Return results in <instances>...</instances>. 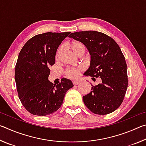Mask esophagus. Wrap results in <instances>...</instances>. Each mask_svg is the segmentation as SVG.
<instances>
[{
	"mask_svg": "<svg viewBox=\"0 0 146 146\" xmlns=\"http://www.w3.org/2000/svg\"><path fill=\"white\" fill-rule=\"evenodd\" d=\"M79 83H80V81H78V80H74V81H73V85H75V86L78 85Z\"/></svg>",
	"mask_w": 146,
	"mask_h": 146,
	"instance_id": "1",
	"label": "esophagus"
}]
</instances>
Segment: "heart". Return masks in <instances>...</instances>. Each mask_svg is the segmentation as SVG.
<instances>
[{"mask_svg":"<svg viewBox=\"0 0 146 146\" xmlns=\"http://www.w3.org/2000/svg\"><path fill=\"white\" fill-rule=\"evenodd\" d=\"M70 47L72 49L75 55H78L80 51H85V47L84 44L78 41H74L70 44ZM62 52V48L60 47L56 51V59L58 60L60 58ZM83 71V68L78 67L77 68H69L65 71V75L66 77L71 79L77 78L80 73Z\"/></svg>","mask_w":146,"mask_h":146,"instance_id":"obj_1","label":"heart"}]
</instances>
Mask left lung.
I'll use <instances>...</instances> for the list:
<instances>
[{
    "instance_id": "8db88e82",
    "label": "left lung",
    "mask_w": 146,
    "mask_h": 146,
    "mask_svg": "<svg viewBox=\"0 0 146 146\" xmlns=\"http://www.w3.org/2000/svg\"><path fill=\"white\" fill-rule=\"evenodd\" d=\"M83 43L90 51V67L84 73L102 82L92 86L83 101L91 112L107 115L122 103L128 86L127 64L119 46L110 36L96 31H78L69 35Z\"/></svg>"
}]
</instances>
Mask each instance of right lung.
I'll list each match as a JSON object with an SVG mask.
<instances>
[{"mask_svg":"<svg viewBox=\"0 0 146 146\" xmlns=\"http://www.w3.org/2000/svg\"><path fill=\"white\" fill-rule=\"evenodd\" d=\"M70 32L38 34L26 42L20 51L15 79L19 98L31 114H53L62 104L64 96L73 87L63 78L56 85L48 80L50 66L55 63L56 49Z\"/></svg>","mask_w":146,"mask_h":146,"instance_id":"obj_1","label":"right lung"}]
</instances>
